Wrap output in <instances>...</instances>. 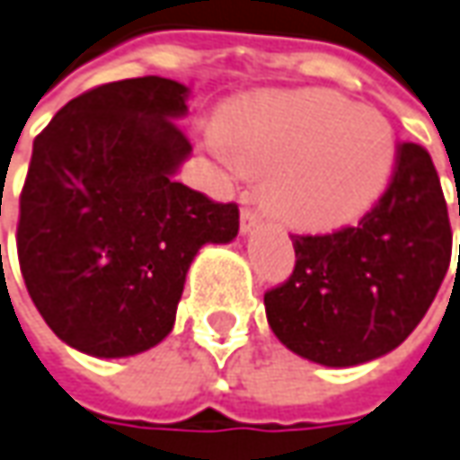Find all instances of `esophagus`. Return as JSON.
I'll return each instance as SVG.
<instances>
[{"label": "esophagus", "instance_id": "esophagus-1", "mask_svg": "<svg viewBox=\"0 0 460 460\" xmlns=\"http://www.w3.org/2000/svg\"><path fill=\"white\" fill-rule=\"evenodd\" d=\"M261 224V214L252 208V206H243L242 208V231L243 234H249L252 229H256Z\"/></svg>", "mask_w": 460, "mask_h": 460}]
</instances>
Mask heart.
I'll list each match as a JSON object with an SVG mask.
<instances>
[{"mask_svg":"<svg viewBox=\"0 0 460 460\" xmlns=\"http://www.w3.org/2000/svg\"><path fill=\"white\" fill-rule=\"evenodd\" d=\"M208 148L252 173H270L267 201L302 231L348 226L377 201L395 164L385 115L327 90L270 93L221 115Z\"/></svg>","mask_w":460,"mask_h":460,"instance_id":"1","label":"heart"}]
</instances>
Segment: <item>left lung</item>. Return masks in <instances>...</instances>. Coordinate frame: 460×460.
<instances>
[{"instance_id":"obj_1","label":"left lung","mask_w":460,"mask_h":460,"mask_svg":"<svg viewBox=\"0 0 460 460\" xmlns=\"http://www.w3.org/2000/svg\"><path fill=\"white\" fill-rule=\"evenodd\" d=\"M292 243L295 271L264 295L282 345L327 367L398 348L426 317L451 264L448 206L426 148L398 143L385 193L358 226L295 234Z\"/></svg>"}]
</instances>
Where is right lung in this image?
I'll list each match as a JSON object with an SVG mask.
<instances>
[{
  "mask_svg": "<svg viewBox=\"0 0 460 460\" xmlns=\"http://www.w3.org/2000/svg\"><path fill=\"white\" fill-rule=\"evenodd\" d=\"M189 87L165 77L98 85L34 138L17 254L34 307L70 348L128 358L176 322L204 243L239 234V206L173 181L190 143L173 120Z\"/></svg>",
  "mask_w": 460,
  "mask_h": 460,
  "instance_id": "add662e5",
  "label": "right lung"
}]
</instances>
